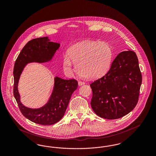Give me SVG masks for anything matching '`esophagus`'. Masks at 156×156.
Returning a JSON list of instances; mask_svg holds the SVG:
<instances>
[{
  "mask_svg": "<svg viewBox=\"0 0 156 156\" xmlns=\"http://www.w3.org/2000/svg\"><path fill=\"white\" fill-rule=\"evenodd\" d=\"M85 83L84 82L82 81H79L78 82V85L79 86H81V85H84Z\"/></svg>",
  "mask_w": 156,
  "mask_h": 156,
  "instance_id": "1",
  "label": "esophagus"
}]
</instances>
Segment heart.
<instances>
[{
	"mask_svg": "<svg viewBox=\"0 0 156 156\" xmlns=\"http://www.w3.org/2000/svg\"><path fill=\"white\" fill-rule=\"evenodd\" d=\"M67 54L68 57H65L62 62L66 73L72 74L75 72L73 62L82 75L89 79H98L109 69L113 52L107 43L88 41L73 45Z\"/></svg>",
	"mask_w": 156,
	"mask_h": 156,
	"instance_id": "1",
	"label": "heart"
}]
</instances>
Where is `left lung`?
<instances>
[{
	"instance_id": "left-lung-1",
	"label": "left lung",
	"mask_w": 156,
	"mask_h": 156,
	"mask_svg": "<svg viewBox=\"0 0 156 156\" xmlns=\"http://www.w3.org/2000/svg\"><path fill=\"white\" fill-rule=\"evenodd\" d=\"M141 82L136 53L130 50L120 52L107 74L90 84L92 109L104 119H119L125 116L137 104Z\"/></svg>"
}]
</instances>
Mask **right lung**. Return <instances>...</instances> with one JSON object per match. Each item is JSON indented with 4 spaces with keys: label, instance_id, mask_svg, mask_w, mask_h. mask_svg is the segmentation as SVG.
<instances>
[{
    "label": "right lung",
    "instance_id": "right-lung-1",
    "mask_svg": "<svg viewBox=\"0 0 156 156\" xmlns=\"http://www.w3.org/2000/svg\"><path fill=\"white\" fill-rule=\"evenodd\" d=\"M60 44L50 41L48 37H40L29 41L23 48L14 66L13 94L23 115L30 121L41 125H51L64 116L73 93L78 87L74 79L66 80L55 77L52 94L47 103L41 108L31 109L20 102L18 83L25 66L30 62H46L52 59Z\"/></svg>",
    "mask_w": 156,
    "mask_h": 156
}]
</instances>
